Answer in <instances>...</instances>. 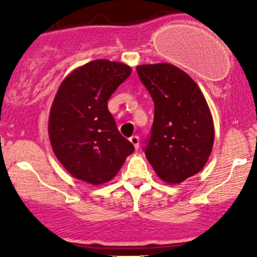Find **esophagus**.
I'll use <instances>...</instances> for the list:
<instances>
[{"label": "esophagus", "mask_w": 257, "mask_h": 257, "mask_svg": "<svg viewBox=\"0 0 257 257\" xmlns=\"http://www.w3.org/2000/svg\"><path fill=\"white\" fill-rule=\"evenodd\" d=\"M129 141H131V143L134 145V148H136V149H138L139 148V137L138 136H132L131 138H129Z\"/></svg>", "instance_id": "esophagus-1"}]
</instances>
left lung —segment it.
Returning <instances> with one entry per match:
<instances>
[{
	"label": "left lung",
	"mask_w": 257,
	"mask_h": 257,
	"mask_svg": "<svg viewBox=\"0 0 257 257\" xmlns=\"http://www.w3.org/2000/svg\"><path fill=\"white\" fill-rule=\"evenodd\" d=\"M154 102V120L143 148L158 177L178 184L200 172L214 144V123L203 93L169 63L137 67Z\"/></svg>",
	"instance_id": "left-lung-1"
}]
</instances>
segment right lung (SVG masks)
Wrapping results in <instances>:
<instances>
[{
    "instance_id": "obj_1",
    "label": "right lung",
    "mask_w": 257,
    "mask_h": 257,
    "mask_svg": "<svg viewBox=\"0 0 257 257\" xmlns=\"http://www.w3.org/2000/svg\"><path fill=\"white\" fill-rule=\"evenodd\" d=\"M131 73L126 64L97 59L62 82L48 133L57 159L74 178L93 185L107 183L134 152L108 110V99Z\"/></svg>"
}]
</instances>
